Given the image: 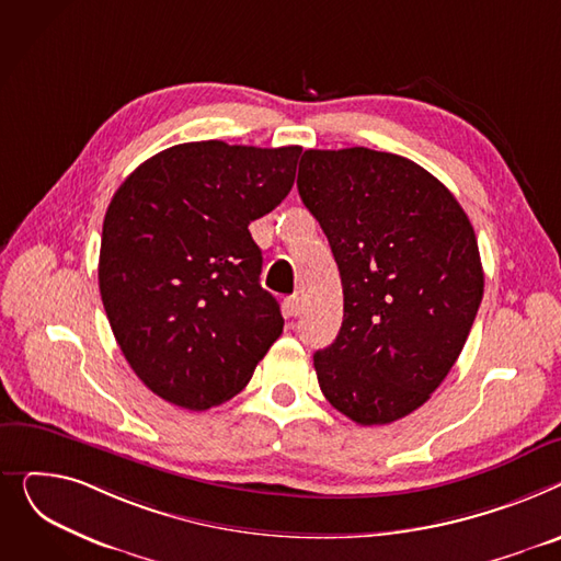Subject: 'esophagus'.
Masks as SVG:
<instances>
[{
    "label": "esophagus",
    "mask_w": 561,
    "mask_h": 561,
    "mask_svg": "<svg viewBox=\"0 0 561 561\" xmlns=\"http://www.w3.org/2000/svg\"><path fill=\"white\" fill-rule=\"evenodd\" d=\"M301 310V299L299 296H287V299L283 301V312L285 317H296Z\"/></svg>",
    "instance_id": "34e87169"
}]
</instances>
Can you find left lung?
Listing matches in <instances>:
<instances>
[{
  "label": "left lung",
  "mask_w": 561,
  "mask_h": 561,
  "mask_svg": "<svg viewBox=\"0 0 561 561\" xmlns=\"http://www.w3.org/2000/svg\"><path fill=\"white\" fill-rule=\"evenodd\" d=\"M296 185L344 287L340 333L314 353L319 387L359 425L399 421L469 337L484 291L473 226L442 181L397 153L308 149Z\"/></svg>",
  "instance_id": "8db88e82"
}]
</instances>
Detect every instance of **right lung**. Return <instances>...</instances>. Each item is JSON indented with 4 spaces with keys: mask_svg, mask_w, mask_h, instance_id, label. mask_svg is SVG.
<instances>
[{
    "mask_svg": "<svg viewBox=\"0 0 561 561\" xmlns=\"http://www.w3.org/2000/svg\"><path fill=\"white\" fill-rule=\"evenodd\" d=\"M299 156L185 142L145 160L113 194L99 291L126 362L156 397L194 412L221 405L280 337L249 224L289 194Z\"/></svg>",
    "mask_w": 561,
    "mask_h": 561,
    "instance_id": "add662e5",
    "label": "right lung"
}]
</instances>
